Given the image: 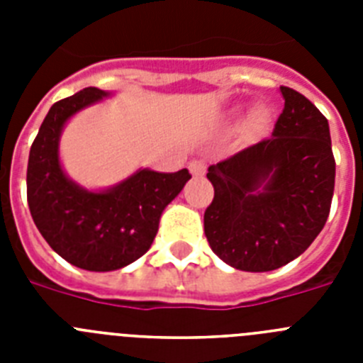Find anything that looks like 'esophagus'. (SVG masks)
<instances>
[{"label": "esophagus", "mask_w": 363, "mask_h": 363, "mask_svg": "<svg viewBox=\"0 0 363 363\" xmlns=\"http://www.w3.org/2000/svg\"><path fill=\"white\" fill-rule=\"evenodd\" d=\"M205 169H207V163L201 158H194L191 163H189V171H191L192 176H201L205 174Z\"/></svg>", "instance_id": "1"}]
</instances>
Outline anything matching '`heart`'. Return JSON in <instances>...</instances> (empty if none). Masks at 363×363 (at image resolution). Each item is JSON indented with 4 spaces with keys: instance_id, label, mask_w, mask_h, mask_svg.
Returning a JSON list of instances; mask_svg holds the SVG:
<instances>
[{
    "instance_id": "b5f03b06",
    "label": "heart",
    "mask_w": 363,
    "mask_h": 363,
    "mask_svg": "<svg viewBox=\"0 0 363 363\" xmlns=\"http://www.w3.org/2000/svg\"><path fill=\"white\" fill-rule=\"evenodd\" d=\"M265 123H267V114H265L262 108H258V111H255L251 114V118H249V129L255 130V133H259V130L265 129Z\"/></svg>"
}]
</instances>
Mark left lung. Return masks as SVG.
I'll list each match as a JSON object with an SVG mask.
<instances>
[{
    "instance_id": "obj_1",
    "label": "left lung",
    "mask_w": 363,
    "mask_h": 363,
    "mask_svg": "<svg viewBox=\"0 0 363 363\" xmlns=\"http://www.w3.org/2000/svg\"><path fill=\"white\" fill-rule=\"evenodd\" d=\"M285 99L272 136L209 167L203 216L211 249L230 267L274 271L306 251L325 225L335 192L329 123L303 94Z\"/></svg>"
}]
</instances>
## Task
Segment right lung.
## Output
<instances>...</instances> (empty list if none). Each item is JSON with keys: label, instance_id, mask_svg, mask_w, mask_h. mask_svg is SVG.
I'll return each mask as SVG.
<instances>
[{"label": "right lung", "instance_id": "obj_1", "mask_svg": "<svg viewBox=\"0 0 363 363\" xmlns=\"http://www.w3.org/2000/svg\"><path fill=\"white\" fill-rule=\"evenodd\" d=\"M89 86L50 107L30 147L27 200L32 220L57 255L85 271L107 272L145 255L158 233L163 209L191 179L187 169H140L105 191L74 184L60 163V136L82 108L107 98Z\"/></svg>", "mask_w": 363, "mask_h": 363}]
</instances>
